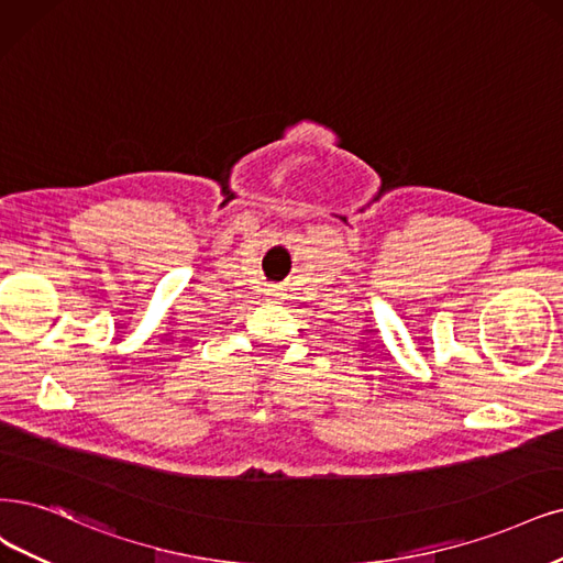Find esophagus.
<instances>
[{
	"label": "esophagus",
	"instance_id": "34e87169",
	"mask_svg": "<svg viewBox=\"0 0 563 563\" xmlns=\"http://www.w3.org/2000/svg\"><path fill=\"white\" fill-rule=\"evenodd\" d=\"M266 297L274 299V301L280 299V289L278 287H266Z\"/></svg>",
	"mask_w": 563,
	"mask_h": 563
}]
</instances>
